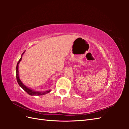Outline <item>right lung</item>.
<instances>
[{"instance_id":"obj_1","label":"right lung","mask_w":129,"mask_h":129,"mask_svg":"<svg viewBox=\"0 0 129 129\" xmlns=\"http://www.w3.org/2000/svg\"><path fill=\"white\" fill-rule=\"evenodd\" d=\"M25 53V51L24 52V53L22 54L21 56L20 59H19V61L17 63V65H16V80H17V82L18 84L19 85V86H20L21 88H22L24 91H25L28 94L30 95H31V96H37V95H45L46 94H47V93H49V92H50L51 90H47V91H34V90H32L30 88H29V87H26L25 85H24L22 82L21 81L20 78H19V71H18V67H19V64L20 61L21 60V59H22V55H23V54Z\"/></svg>"}]
</instances>
